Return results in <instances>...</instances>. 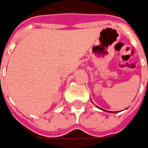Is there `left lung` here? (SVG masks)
<instances>
[{"label":"left lung","mask_w":148,"mask_h":148,"mask_svg":"<svg viewBox=\"0 0 148 148\" xmlns=\"http://www.w3.org/2000/svg\"><path fill=\"white\" fill-rule=\"evenodd\" d=\"M147 69H148V67H147ZM99 109H100V108H99ZM102 110H103V109H102ZM104 111H106V110H104ZM106 112H109V111H106Z\"/></svg>","instance_id":"left-lung-1"}]
</instances>
